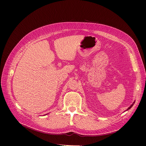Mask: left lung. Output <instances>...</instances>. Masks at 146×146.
<instances>
[{
	"label": "left lung",
	"mask_w": 146,
	"mask_h": 146,
	"mask_svg": "<svg viewBox=\"0 0 146 146\" xmlns=\"http://www.w3.org/2000/svg\"><path fill=\"white\" fill-rule=\"evenodd\" d=\"M134 103H135V102H133V104H132V105H131V106H129V108H128V109H127V110H129V109H130V108H131V107H132V106H133V105H134Z\"/></svg>",
	"instance_id": "1"
}]
</instances>
